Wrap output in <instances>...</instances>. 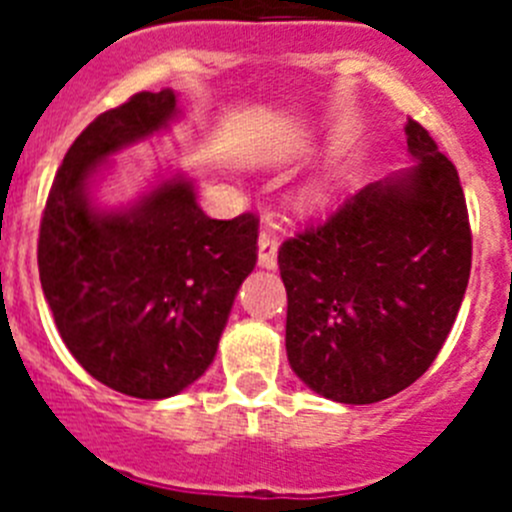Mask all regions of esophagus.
I'll list each match as a JSON object with an SVG mask.
<instances>
[{"label":"esophagus","instance_id":"esophagus-1","mask_svg":"<svg viewBox=\"0 0 512 512\" xmlns=\"http://www.w3.org/2000/svg\"><path fill=\"white\" fill-rule=\"evenodd\" d=\"M259 266L277 269V238H274L269 228H261L259 235Z\"/></svg>","mask_w":512,"mask_h":512}]
</instances>
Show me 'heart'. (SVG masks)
Returning <instances> with one entry per match:
<instances>
[{
	"mask_svg": "<svg viewBox=\"0 0 512 512\" xmlns=\"http://www.w3.org/2000/svg\"><path fill=\"white\" fill-rule=\"evenodd\" d=\"M318 197H320L318 189H310V192L305 194V200H307V202H315V200H318Z\"/></svg>",
	"mask_w": 512,
	"mask_h": 512,
	"instance_id": "heart-1",
	"label": "heart"
}]
</instances>
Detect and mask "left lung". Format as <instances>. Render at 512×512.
Returning a JSON list of instances; mask_svg holds the SVG:
<instances>
[{
	"instance_id": "obj_1",
	"label": "left lung",
	"mask_w": 512,
	"mask_h": 512,
	"mask_svg": "<svg viewBox=\"0 0 512 512\" xmlns=\"http://www.w3.org/2000/svg\"><path fill=\"white\" fill-rule=\"evenodd\" d=\"M415 166L348 197L279 248L287 359L328 400L369 405L415 382L456 320L472 230L459 174L408 120Z\"/></svg>"
}]
</instances>
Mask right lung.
Wrapping results in <instances>:
<instances>
[{"mask_svg":"<svg viewBox=\"0 0 512 512\" xmlns=\"http://www.w3.org/2000/svg\"><path fill=\"white\" fill-rule=\"evenodd\" d=\"M176 115V94L161 89L89 122L63 156L40 220V287L63 343L97 382L140 400L179 395L207 372L256 266L259 217L212 220L184 174L130 207L94 205L107 158Z\"/></svg>","mask_w":512,"mask_h":512,"instance_id":"right-lung-1","label":"right lung"}]
</instances>
